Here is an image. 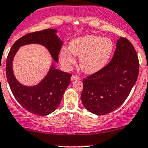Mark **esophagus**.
<instances>
[{"label":"esophagus","instance_id":"esophagus-1","mask_svg":"<svg viewBox=\"0 0 148 148\" xmlns=\"http://www.w3.org/2000/svg\"><path fill=\"white\" fill-rule=\"evenodd\" d=\"M80 79V77L79 76H75V75H72L71 77V81H75V80H79Z\"/></svg>","mask_w":148,"mask_h":148}]
</instances>
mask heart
<instances>
[{"label":"heart","instance_id":"heart-1","mask_svg":"<svg viewBox=\"0 0 148 148\" xmlns=\"http://www.w3.org/2000/svg\"><path fill=\"white\" fill-rule=\"evenodd\" d=\"M69 50L62 48L60 61L69 67L75 63L72 56L79 57V64L84 72L93 74L106 66L114 50V43L110 38L100 36L86 35L74 39L69 43Z\"/></svg>","mask_w":148,"mask_h":148}]
</instances>
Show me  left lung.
<instances>
[{
  "label": "left lung",
  "mask_w": 148,
  "mask_h": 148,
  "mask_svg": "<svg viewBox=\"0 0 148 148\" xmlns=\"http://www.w3.org/2000/svg\"><path fill=\"white\" fill-rule=\"evenodd\" d=\"M139 60L132 43L120 37L111 61L84 79L82 101L91 113L105 115L119 108L137 81Z\"/></svg>",
  "instance_id": "obj_1"
}]
</instances>
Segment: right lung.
Masks as SVG:
<instances>
[{"instance_id": "add662e5", "label": "right lung", "mask_w": 148, "mask_h": 148, "mask_svg": "<svg viewBox=\"0 0 148 148\" xmlns=\"http://www.w3.org/2000/svg\"><path fill=\"white\" fill-rule=\"evenodd\" d=\"M57 30L47 29L23 36L12 45L6 61V77L10 88L17 102L27 111L38 116H46L56 110L63 94L70 84L71 74L51 66L45 77L37 85L26 86L17 82L12 71V60L19 48L38 43L49 50L56 62L63 42L56 35Z\"/></svg>"}]
</instances>
